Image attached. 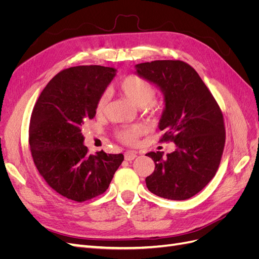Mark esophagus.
Wrapping results in <instances>:
<instances>
[{"instance_id": "obj_1", "label": "esophagus", "mask_w": 259, "mask_h": 259, "mask_svg": "<svg viewBox=\"0 0 259 259\" xmlns=\"http://www.w3.org/2000/svg\"><path fill=\"white\" fill-rule=\"evenodd\" d=\"M137 156V154H136V152H134V151H125L124 152V159L126 160V161H132V160H134L135 158Z\"/></svg>"}]
</instances>
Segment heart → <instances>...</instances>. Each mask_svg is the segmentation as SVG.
Masks as SVG:
<instances>
[{
  "mask_svg": "<svg viewBox=\"0 0 259 259\" xmlns=\"http://www.w3.org/2000/svg\"><path fill=\"white\" fill-rule=\"evenodd\" d=\"M115 89L122 95L128 98L137 107H142L143 111L152 117L159 116L163 111V104L155 100L156 90L155 86L145 77L138 74H128L116 84ZM108 105V95L101 94L96 103V113L103 114ZM144 134V128L138 124L126 125L117 128L114 132V137L123 145L135 146L138 143V138Z\"/></svg>",
  "mask_w": 259,
  "mask_h": 259,
  "instance_id": "obj_1",
  "label": "heart"
}]
</instances>
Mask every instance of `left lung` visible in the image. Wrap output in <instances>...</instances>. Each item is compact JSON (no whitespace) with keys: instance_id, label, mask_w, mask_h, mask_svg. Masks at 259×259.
Listing matches in <instances>:
<instances>
[{"instance_id":"left-lung-1","label":"left lung","mask_w":259,"mask_h":259,"mask_svg":"<svg viewBox=\"0 0 259 259\" xmlns=\"http://www.w3.org/2000/svg\"><path fill=\"white\" fill-rule=\"evenodd\" d=\"M136 68L165 95L160 143L177 146L164 158L161 151L146 154L155 164L146 178L147 188L164 199L187 200L213 179L221 164L226 142L222 109L198 72L185 61L154 60Z\"/></svg>"}]
</instances>
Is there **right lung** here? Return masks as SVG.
I'll return each instance as SVG.
<instances>
[{"mask_svg": "<svg viewBox=\"0 0 259 259\" xmlns=\"http://www.w3.org/2000/svg\"><path fill=\"white\" fill-rule=\"evenodd\" d=\"M115 69L76 66L55 75L34 105L29 126L31 155L54 191L75 202L103 194L124 155L89 154L82 125L96 114V103Z\"/></svg>", "mask_w": 259, "mask_h": 259, "instance_id": "add662e5", "label": "right lung"}]
</instances>
